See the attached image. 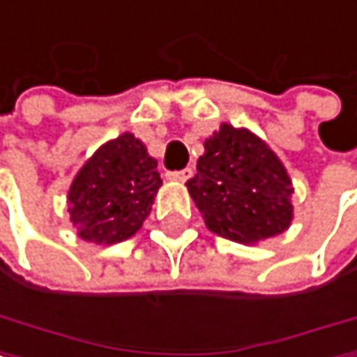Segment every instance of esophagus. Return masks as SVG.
<instances>
[{
    "label": "esophagus",
    "instance_id": "34e87169",
    "mask_svg": "<svg viewBox=\"0 0 357 357\" xmlns=\"http://www.w3.org/2000/svg\"><path fill=\"white\" fill-rule=\"evenodd\" d=\"M191 176V168H185V170H174V172H168V178L170 181H176V183H185L187 178Z\"/></svg>",
    "mask_w": 357,
    "mask_h": 357
}]
</instances>
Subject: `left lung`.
I'll return each instance as SVG.
<instances>
[{
    "label": "left lung",
    "instance_id": "8db88e82",
    "mask_svg": "<svg viewBox=\"0 0 357 357\" xmlns=\"http://www.w3.org/2000/svg\"><path fill=\"white\" fill-rule=\"evenodd\" d=\"M189 195L217 236L253 245L285 231L294 217L291 181L271 146L223 123L204 142Z\"/></svg>",
    "mask_w": 357,
    "mask_h": 357
}]
</instances>
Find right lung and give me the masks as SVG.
<instances>
[{"label": "right lung", "mask_w": 357, "mask_h": 357, "mask_svg": "<svg viewBox=\"0 0 357 357\" xmlns=\"http://www.w3.org/2000/svg\"><path fill=\"white\" fill-rule=\"evenodd\" d=\"M162 178L146 146L123 134L96 151L68 191V213L78 236L96 245L128 241L151 213Z\"/></svg>", "instance_id": "1"}]
</instances>
